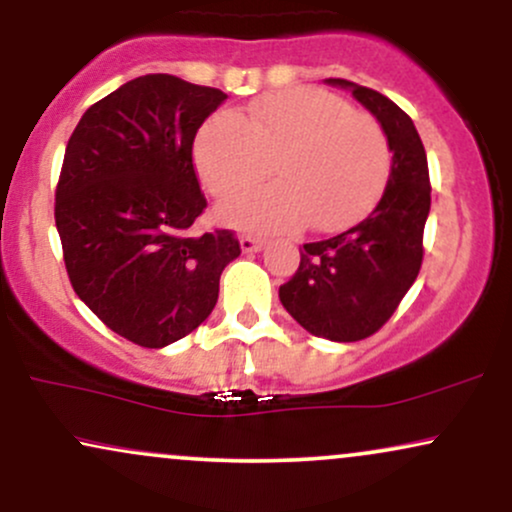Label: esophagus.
<instances>
[{"label": "esophagus", "instance_id": "34e87169", "mask_svg": "<svg viewBox=\"0 0 512 512\" xmlns=\"http://www.w3.org/2000/svg\"><path fill=\"white\" fill-rule=\"evenodd\" d=\"M264 248V240L257 236H240V250L243 252H257Z\"/></svg>", "mask_w": 512, "mask_h": 512}]
</instances>
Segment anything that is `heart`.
<instances>
[{"label":"heart","instance_id":"b5f03b06","mask_svg":"<svg viewBox=\"0 0 512 512\" xmlns=\"http://www.w3.org/2000/svg\"><path fill=\"white\" fill-rule=\"evenodd\" d=\"M195 168L214 197L266 174L279 183L228 197L219 219L245 231H342L383 195L392 149L373 115L325 88H284L248 108L209 117L195 137Z\"/></svg>","mask_w":512,"mask_h":512}]
</instances>
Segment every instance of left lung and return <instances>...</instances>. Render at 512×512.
<instances>
[{"label":"left lung","mask_w":512,"mask_h":512,"mask_svg":"<svg viewBox=\"0 0 512 512\" xmlns=\"http://www.w3.org/2000/svg\"><path fill=\"white\" fill-rule=\"evenodd\" d=\"M330 84L349 88L378 117L392 149L390 180L361 223L303 245L301 264L279 286V298L293 320L315 337L358 342L390 320L419 276L431 180L419 132L397 103L354 81L330 79Z\"/></svg>","instance_id":"1"}]
</instances>
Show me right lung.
<instances>
[{"label":"right lung","instance_id":"add662e5","mask_svg":"<svg viewBox=\"0 0 512 512\" xmlns=\"http://www.w3.org/2000/svg\"><path fill=\"white\" fill-rule=\"evenodd\" d=\"M223 101L219 88L173 74L139 76L93 103L64 151L55 223L72 289L146 349L197 330L240 255L228 228L192 233L207 209L192 144Z\"/></svg>","mask_w":512,"mask_h":512}]
</instances>
